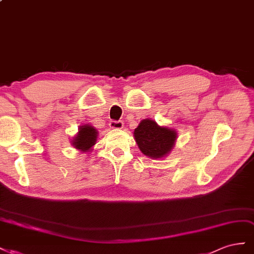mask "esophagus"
<instances>
[{
	"label": "esophagus",
	"mask_w": 254,
	"mask_h": 254,
	"mask_svg": "<svg viewBox=\"0 0 254 254\" xmlns=\"http://www.w3.org/2000/svg\"><path fill=\"white\" fill-rule=\"evenodd\" d=\"M123 125H125V123H123V121L121 120H112L110 122V127L116 129H121L123 127Z\"/></svg>",
	"instance_id": "obj_1"
}]
</instances>
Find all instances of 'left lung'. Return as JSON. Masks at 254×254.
Here are the masks:
<instances>
[{
  "label": "left lung",
  "instance_id": "1",
  "mask_svg": "<svg viewBox=\"0 0 254 254\" xmlns=\"http://www.w3.org/2000/svg\"><path fill=\"white\" fill-rule=\"evenodd\" d=\"M135 140L144 155L161 158L172 149L177 133L175 129L158 127L153 120L144 119L134 131Z\"/></svg>",
  "mask_w": 254,
  "mask_h": 254
}]
</instances>
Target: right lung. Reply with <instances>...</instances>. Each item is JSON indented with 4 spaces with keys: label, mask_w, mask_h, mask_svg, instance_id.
Returning a JSON list of instances; mask_svg holds the SVG:
<instances>
[{
    "label": "right lung",
    "mask_w": 254,
    "mask_h": 254,
    "mask_svg": "<svg viewBox=\"0 0 254 254\" xmlns=\"http://www.w3.org/2000/svg\"><path fill=\"white\" fill-rule=\"evenodd\" d=\"M97 134V129L91 126H82L72 143L75 149L87 152L96 143Z\"/></svg>",
    "instance_id": "obj_1"
}]
</instances>
